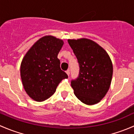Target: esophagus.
<instances>
[{"instance_id":"esophagus-1","label":"esophagus","mask_w":134,"mask_h":134,"mask_svg":"<svg viewBox=\"0 0 134 134\" xmlns=\"http://www.w3.org/2000/svg\"><path fill=\"white\" fill-rule=\"evenodd\" d=\"M66 73H67V75L68 76H69V74H70V71L69 70H67V71H66Z\"/></svg>"}]
</instances>
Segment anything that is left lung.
I'll return each mask as SVG.
<instances>
[{"label":"left lung","instance_id":"left-lung-1","mask_svg":"<svg viewBox=\"0 0 134 134\" xmlns=\"http://www.w3.org/2000/svg\"><path fill=\"white\" fill-rule=\"evenodd\" d=\"M79 63L77 79L71 81L75 96L83 103L93 105L105 97L111 82L113 64L106 51L87 38L68 40Z\"/></svg>","mask_w":134,"mask_h":134}]
</instances>
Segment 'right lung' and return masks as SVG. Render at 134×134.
Here are the masks:
<instances>
[{"label":"right lung","instance_id":"add662e5","mask_svg":"<svg viewBox=\"0 0 134 134\" xmlns=\"http://www.w3.org/2000/svg\"><path fill=\"white\" fill-rule=\"evenodd\" d=\"M62 40L45 36L37 40L26 53L21 64V80L28 95L37 102L48 99L63 79L68 78L60 69L58 54Z\"/></svg>","mask_w":134,"mask_h":134}]
</instances>
